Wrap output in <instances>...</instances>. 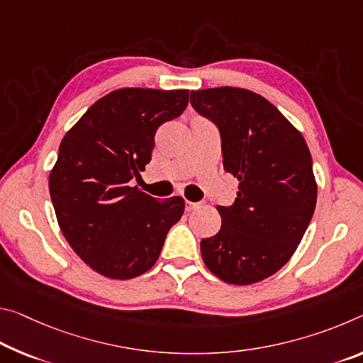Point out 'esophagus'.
Listing matches in <instances>:
<instances>
[{"instance_id":"34e87169","label":"esophagus","mask_w":363,"mask_h":363,"mask_svg":"<svg viewBox=\"0 0 363 363\" xmlns=\"http://www.w3.org/2000/svg\"><path fill=\"white\" fill-rule=\"evenodd\" d=\"M199 205L200 203H197V202H189V200H187V202H186V211H194L195 208H199Z\"/></svg>"}]
</instances>
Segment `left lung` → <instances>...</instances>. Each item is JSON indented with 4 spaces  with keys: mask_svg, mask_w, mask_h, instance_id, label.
I'll return each mask as SVG.
<instances>
[{
    "mask_svg": "<svg viewBox=\"0 0 363 363\" xmlns=\"http://www.w3.org/2000/svg\"><path fill=\"white\" fill-rule=\"evenodd\" d=\"M195 111L216 124L223 166L240 181L202 258L229 284H254L289 262L316 205L312 155L301 132L262 95L235 87L192 90Z\"/></svg>",
    "mask_w": 363,
    "mask_h": 363,
    "instance_id": "8db88e82",
    "label": "left lung"
}]
</instances>
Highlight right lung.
Listing matches in <instances>:
<instances>
[{"mask_svg":"<svg viewBox=\"0 0 363 363\" xmlns=\"http://www.w3.org/2000/svg\"><path fill=\"white\" fill-rule=\"evenodd\" d=\"M189 90L119 89L95 101L60 145L50 195L60 228L91 269L130 279L150 269L184 199L130 187L150 163L155 134L181 116Z\"/></svg>","mask_w":363,"mask_h":363,"instance_id":"right-lung-1","label":"right lung"}]
</instances>
